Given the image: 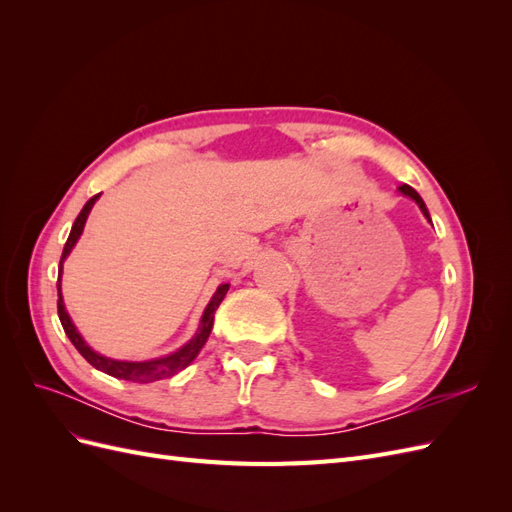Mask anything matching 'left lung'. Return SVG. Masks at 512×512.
<instances>
[{
    "instance_id": "left-lung-1",
    "label": "left lung",
    "mask_w": 512,
    "mask_h": 512,
    "mask_svg": "<svg viewBox=\"0 0 512 512\" xmlns=\"http://www.w3.org/2000/svg\"><path fill=\"white\" fill-rule=\"evenodd\" d=\"M399 192H401V194H406V196H410L412 200H416V205L421 207V211L425 213V218L429 220V211H427V207H425V203H423V198L418 196V192H416L414 188H410V185H406V183H404V185H399ZM429 222H431V220H429Z\"/></svg>"
}]
</instances>
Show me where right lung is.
<instances>
[{"mask_svg": "<svg viewBox=\"0 0 512 512\" xmlns=\"http://www.w3.org/2000/svg\"><path fill=\"white\" fill-rule=\"evenodd\" d=\"M98 196H100V194L91 196V198L87 200L85 207H83L81 213H79V218H76L74 224H72L70 237H68V241H66V245H64V254H61V260H59V280H61V262L66 260V256L70 254V250L74 247V243L79 241L81 232H83V226H85V222H87V215H89L91 207H94ZM57 290H59V284H57ZM226 292H228V284H222L218 290H215L211 303H209L207 309H205L203 320H200V329H198V333L190 339L188 344H185L183 348H179L177 352L164 356V359L145 361V363L113 361V359H106V356H102V354L91 350V348L83 342V337L79 335V331L74 329V324H72V320H70V316H68V312H66V307H64V299H61V290H59V301H57V314H59V320H61V327H64L66 335L70 337V342L74 344L76 350H79V352L83 354V359H85L89 365H94L96 369L104 371V374L113 376V378H119V380H130V382L147 384V382H156V380H164V378L175 376L177 371L185 369V367H188V365L196 359V354H198L200 350H203V346L207 344L209 333H211V329H213V314H215V309L220 307V303L224 301Z\"/></svg>", "mask_w": 512, "mask_h": 512, "instance_id": "add662e5", "label": "right lung"}]
</instances>
